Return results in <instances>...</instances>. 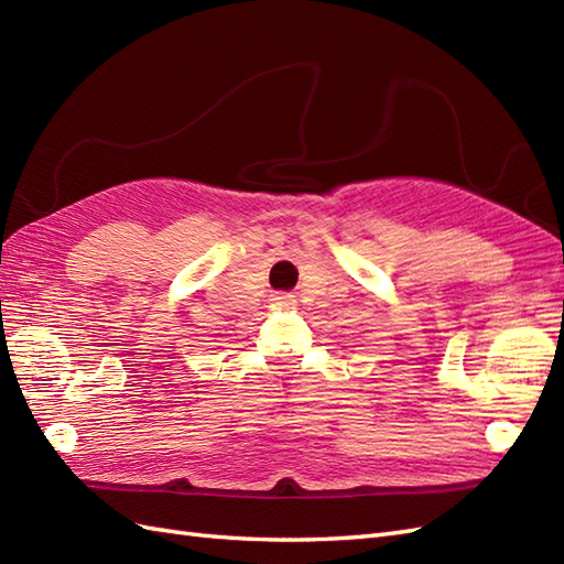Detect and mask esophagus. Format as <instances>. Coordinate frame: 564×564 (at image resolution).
<instances>
[{"label": "esophagus", "mask_w": 564, "mask_h": 564, "mask_svg": "<svg viewBox=\"0 0 564 564\" xmlns=\"http://www.w3.org/2000/svg\"><path fill=\"white\" fill-rule=\"evenodd\" d=\"M271 300H273V305H279V307L293 305V295H288V293H276Z\"/></svg>", "instance_id": "obj_1"}]
</instances>
